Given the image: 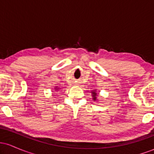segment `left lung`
Returning a JSON list of instances; mask_svg holds the SVG:
<instances>
[{"label": "left lung", "instance_id": "obj_1", "mask_svg": "<svg viewBox=\"0 0 154 154\" xmlns=\"http://www.w3.org/2000/svg\"><path fill=\"white\" fill-rule=\"evenodd\" d=\"M92 93V95H93V99L94 100H97V93H96V92H95V91H93L91 92Z\"/></svg>", "mask_w": 154, "mask_h": 154}]
</instances>
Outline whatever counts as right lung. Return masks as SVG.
<instances>
[{
	"label": "right lung",
	"mask_w": 154,
	"mask_h": 154,
	"mask_svg": "<svg viewBox=\"0 0 154 154\" xmlns=\"http://www.w3.org/2000/svg\"><path fill=\"white\" fill-rule=\"evenodd\" d=\"M55 89H56V91H58L57 89H59V88H57V87H56V88H55Z\"/></svg>",
	"instance_id": "1"
}]
</instances>
